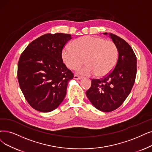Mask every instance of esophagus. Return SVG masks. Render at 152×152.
<instances>
[{
  "instance_id": "obj_1",
  "label": "esophagus",
  "mask_w": 152,
  "mask_h": 152,
  "mask_svg": "<svg viewBox=\"0 0 152 152\" xmlns=\"http://www.w3.org/2000/svg\"><path fill=\"white\" fill-rule=\"evenodd\" d=\"M74 78L75 80H80L82 79V77H80L78 75H75L74 77Z\"/></svg>"
}]
</instances>
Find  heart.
<instances>
[{"label":"heart","instance_id":"1","mask_svg":"<svg viewBox=\"0 0 152 152\" xmlns=\"http://www.w3.org/2000/svg\"><path fill=\"white\" fill-rule=\"evenodd\" d=\"M61 56L65 65L72 70L80 67L86 60L87 65L78 70L80 75L104 77L116 65L118 49L111 40L87 35L73 41L71 47L65 46Z\"/></svg>","mask_w":152,"mask_h":152}]
</instances>
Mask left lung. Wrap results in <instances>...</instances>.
<instances>
[{
  "label": "left lung",
  "mask_w": 152,
  "mask_h": 152,
  "mask_svg": "<svg viewBox=\"0 0 152 152\" xmlns=\"http://www.w3.org/2000/svg\"><path fill=\"white\" fill-rule=\"evenodd\" d=\"M109 35L118 49L116 65L104 78L92 79L86 92L92 105L104 112H112L123 104L131 92L137 74V57L132 48L118 36L112 33Z\"/></svg>",
  "instance_id": "8db88e82"
}]
</instances>
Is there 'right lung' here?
Segmentation results:
<instances>
[{
  "instance_id": "obj_1",
  "label": "right lung",
  "mask_w": 152,
  "mask_h": 152,
  "mask_svg": "<svg viewBox=\"0 0 152 152\" xmlns=\"http://www.w3.org/2000/svg\"><path fill=\"white\" fill-rule=\"evenodd\" d=\"M70 34H47L30 43L20 57L17 78L24 97L35 110L49 112L64 100L74 77L61 56Z\"/></svg>"
}]
</instances>
